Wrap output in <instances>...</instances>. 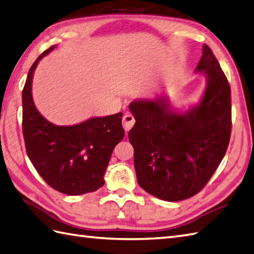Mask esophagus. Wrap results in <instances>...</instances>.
<instances>
[{"mask_svg":"<svg viewBox=\"0 0 254 254\" xmlns=\"http://www.w3.org/2000/svg\"><path fill=\"white\" fill-rule=\"evenodd\" d=\"M134 125V118L131 114H126L123 117V126L126 131H129Z\"/></svg>","mask_w":254,"mask_h":254,"instance_id":"esophagus-1","label":"esophagus"}]
</instances>
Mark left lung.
Here are the masks:
<instances>
[{"label": "left lung", "instance_id": "8db88e82", "mask_svg": "<svg viewBox=\"0 0 254 254\" xmlns=\"http://www.w3.org/2000/svg\"><path fill=\"white\" fill-rule=\"evenodd\" d=\"M194 71L202 72L206 83L199 102L188 110L174 108L167 95L129 104L136 120L128 138L138 184L161 200L175 202L198 193L229 143L230 87L206 44Z\"/></svg>", "mask_w": 254, "mask_h": 254}]
</instances>
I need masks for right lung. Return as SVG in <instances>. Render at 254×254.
<instances>
[{"label":"right lung","mask_w":254,"mask_h":254,"mask_svg":"<svg viewBox=\"0 0 254 254\" xmlns=\"http://www.w3.org/2000/svg\"><path fill=\"white\" fill-rule=\"evenodd\" d=\"M55 47L44 51L28 72L22 90V132L27 154L44 182L62 193L79 195L104 185L112 152L125 136L123 113L71 126H58L44 118L33 102L32 78L39 62Z\"/></svg>","instance_id":"1"}]
</instances>
